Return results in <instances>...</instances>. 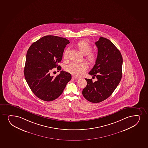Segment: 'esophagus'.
<instances>
[{
  "label": "esophagus",
  "mask_w": 148,
  "mask_h": 148,
  "mask_svg": "<svg viewBox=\"0 0 148 148\" xmlns=\"http://www.w3.org/2000/svg\"><path fill=\"white\" fill-rule=\"evenodd\" d=\"M72 78L74 79H75V80H78L79 79V78L78 77H77L74 76H72Z\"/></svg>",
  "instance_id": "esophagus-1"
}]
</instances>
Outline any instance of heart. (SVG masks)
<instances>
[{"label": "heart", "instance_id": "heart-1", "mask_svg": "<svg viewBox=\"0 0 148 148\" xmlns=\"http://www.w3.org/2000/svg\"><path fill=\"white\" fill-rule=\"evenodd\" d=\"M77 48L82 54L85 56V59L91 64H95L97 60V55L94 52H90L92 47L88 42L86 40H81L76 45ZM68 49L65 50L63 54L64 58H67ZM88 68V63L86 62L81 63H71L65 67V70L72 75L80 76L83 74Z\"/></svg>", "mask_w": 148, "mask_h": 148}]
</instances>
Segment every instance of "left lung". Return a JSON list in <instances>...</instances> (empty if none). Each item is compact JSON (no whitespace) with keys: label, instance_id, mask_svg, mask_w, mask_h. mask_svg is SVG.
<instances>
[{"label":"left lung","instance_id":"obj_1","mask_svg":"<svg viewBox=\"0 0 148 148\" xmlns=\"http://www.w3.org/2000/svg\"><path fill=\"white\" fill-rule=\"evenodd\" d=\"M97 58L90 75L97 81L85 79L86 87L82 91L84 97L91 103H99L111 96L122 78L123 59L120 51L108 39L100 37L95 42Z\"/></svg>","mask_w":148,"mask_h":148}]
</instances>
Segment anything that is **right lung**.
<instances>
[{
    "instance_id": "1",
    "label": "right lung",
    "mask_w": 148,
    "mask_h": 148,
    "mask_svg": "<svg viewBox=\"0 0 148 148\" xmlns=\"http://www.w3.org/2000/svg\"><path fill=\"white\" fill-rule=\"evenodd\" d=\"M69 40L55 36H45L34 42L28 49L25 65L26 82L35 96L44 101H53L61 95L71 79L69 73L61 71L54 77L51 70L57 67Z\"/></svg>"
}]
</instances>
